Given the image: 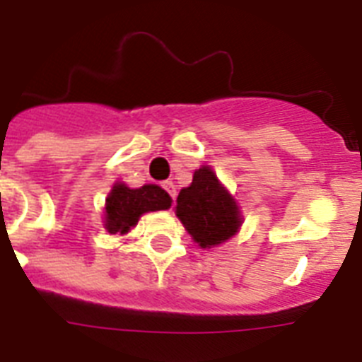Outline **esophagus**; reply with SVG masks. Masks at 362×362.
<instances>
[{
    "instance_id": "obj_1",
    "label": "esophagus",
    "mask_w": 362,
    "mask_h": 362,
    "mask_svg": "<svg viewBox=\"0 0 362 362\" xmlns=\"http://www.w3.org/2000/svg\"><path fill=\"white\" fill-rule=\"evenodd\" d=\"M163 189H165L167 193H169V197H171L173 200L176 199V186H175V184H173V182H165V184H163Z\"/></svg>"
}]
</instances>
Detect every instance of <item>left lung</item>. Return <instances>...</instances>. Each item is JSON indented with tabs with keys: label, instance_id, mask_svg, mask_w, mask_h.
<instances>
[{
	"label": "left lung",
	"instance_id": "left-lung-1",
	"mask_svg": "<svg viewBox=\"0 0 362 362\" xmlns=\"http://www.w3.org/2000/svg\"><path fill=\"white\" fill-rule=\"evenodd\" d=\"M176 215L202 248L230 239L241 226L239 208L209 167H200L176 199Z\"/></svg>",
	"mask_w": 362,
	"mask_h": 362
}]
</instances>
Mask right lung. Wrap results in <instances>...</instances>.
Instances as JSON below:
<instances>
[{
  "label": "right lung",
  "instance_id": "right-lung-1",
  "mask_svg": "<svg viewBox=\"0 0 362 362\" xmlns=\"http://www.w3.org/2000/svg\"><path fill=\"white\" fill-rule=\"evenodd\" d=\"M169 206L171 197L160 186L148 184L130 189L124 184H115L106 199L105 228L110 233H127L144 214L167 209Z\"/></svg>",
  "mask_w": 362,
  "mask_h": 362
}]
</instances>
